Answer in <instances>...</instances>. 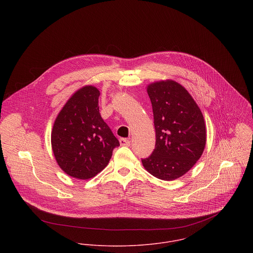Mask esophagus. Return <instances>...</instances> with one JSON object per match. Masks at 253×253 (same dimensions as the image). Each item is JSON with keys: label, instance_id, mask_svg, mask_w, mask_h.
I'll return each mask as SVG.
<instances>
[{"label": "esophagus", "instance_id": "esophagus-1", "mask_svg": "<svg viewBox=\"0 0 253 253\" xmlns=\"http://www.w3.org/2000/svg\"><path fill=\"white\" fill-rule=\"evenodd\" d=\"M120 144L122 146H129L130 145V141L126 138H121L120 139Z\"/></svg>", "mask_w": 253, "mask_h": 253}]
</instances>
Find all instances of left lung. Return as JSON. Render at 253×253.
Masks as SVG:
<instances>
[{"mask_svg": "<svg viewBox=\"0 0 253 253\" xmlns=\"http://www.w3.org/2000/svg\"><path fill=\"white\" fill-rule=\"evenodd\" d=\"M150 97L156 146L146 159L145 169L162 180L179 178L203 155L207 131L202 111L180 84L161 81L147 86Z\"/></svg>", "mask_w": 253, "mask_h": 253, "instance_id": "1", "label": "left lung"}]
</instances>
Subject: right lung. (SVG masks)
<instances>
[{
	"mask_svg": "<svg viewBox=\"0 0 253 253\" xmlns=\"http://www.w3.org/2000/svg\"><path fill=\"white\" fill-rule=\"evenodd\" d=\"M100 92L92 85L77 90L56 117L51 147L60 169L77 179H89L108 165L120 146L99 113Z\"/></svg>",
	"mask_w": 253,
	"mask_h": 253,
	"instance_id": "obj_1",
	"label": "right lung"
}]
</instances>
